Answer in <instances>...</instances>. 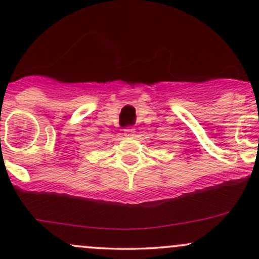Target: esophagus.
<instances>
[{
  "instance_id": "1",
  "label": "esophagus",
  "mask_w": 259,
  "mask_h": 259,
  "mask_svg": "<svg viewBox=\"0 0 259 259\" xmlns=\"http://www.w3.org/2000/svg\"><path fill=\"white\" fill-rule=\"evenodd\" d=\"M124 137L133 139L135 137V130L132 129V127H127V129L124 130Z\"/></svg>"
}]
</instances>
